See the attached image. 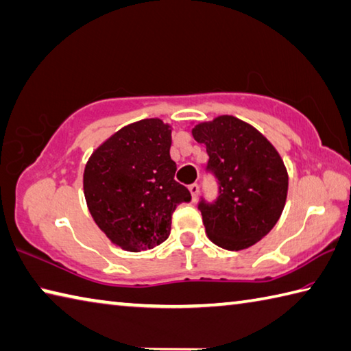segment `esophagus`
<instances>
[{
    "label": "esophagus",
    "mask_w": 351,
    "mask_h": 351,
    "mask_svg": "<svg viewBox=\"0 0 351 351\" xmlns=\"http://www.w3.org/2000/svg\"><path fill=\"white\" fill-rule=\"evenodd\" d=\"M189 190H190V193H192V199L196 201L197 193H199V186H197V184H192V186L189 187Z\"/></svg>",
    "instance_id": "34e87169"
}]
</instances>
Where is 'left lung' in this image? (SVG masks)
Listing matches in <instances>:
<instances>
[{
    "label": "left lung",
    "instance_id": "1",
    "mask_svg": "<svg viewBox=\"0 0 351 351\" xmlns=\"http://www.w3.org/2000/svg\"><path fill=\"white\" fill-rule=\"evenodd\" d=\"M192 135L206 145L207 169L219 181L218 199L199 202L208 239L232 252L254 245L285 206L289 173L281 155L258 129L232 114L197 123Z\"/></svg>",
    "mask_w": 351,
    "mask_h": 351
}]
</instances>
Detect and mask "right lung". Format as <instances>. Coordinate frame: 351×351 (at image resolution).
<instances>
[{"label":"right lung","mask_w":351,"mask_h":351,"mask_svg":"<svg viewBox=\"0 0 351 351\" xmlns=\"http://www.w3.org/2000/svg\"><path fill=\"white\" fill-rule=\"evenodd\" d=\"M170 145L171 125L149 118L119 129L88 158L82 176L88 212L123 250L161 244L178 204L192 199L175 181Z\"/></svg>","instance_id":"right-lung-1"}]
</instances>
